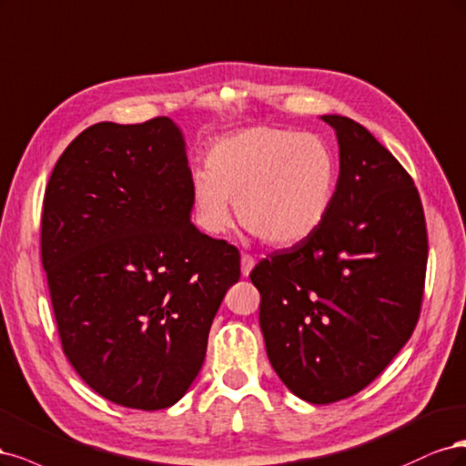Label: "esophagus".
<instances>
[{
    "mask_svg": "<svg viewBox=\"0 0 466 466\" xmlns=\"http://www.w3.org/2000/svg\"><path fill=\"white\" fill-rule=\"evenodd\" d=\"M239 263H242V275H244V277H249V273L253 271V267H255V259L251 258V255L244 253V255H242V261H239Z\"/></svg>",
    "mask_w": 466,
    "mask_h": 466,
    "instance_id": "34e87169",
    "label": "esophagus"
}]
</instances>
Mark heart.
I'll list each match as a JSON object with an SVG mask.
<instances>
[{"label":"heart","mask_w":466,"mask_h":466,"mask_svg":"<svg viewBox=\"0 0 466 466\" xmlns=\"http://www.w3.org/2000/svg\"><path fill=\"white\" fill-rule=\"evenodd\" d=\"M207 170L191 176L199 227L222 236L238 220L268 246L304 242L325 222L337 191V162L315 133L255 126L218 139Z\"/></svg>","instance_id":"heart-1"}]
</instances>
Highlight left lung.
<instances>
[{
    "mask_svg": "<svg viewBox=\"0 0 466 466\" xmlns=\"http://www.w3.org/2000/svg\"><path fill=\"white\" fill-rule=\"evenodd\" d=\"M339 143L337 191L319 230L251 271L268 362L290 391L329 404L362 391L410 339L428 236L399 160L354 119L321 116Z\"/></svg>",
    "mask_w": 466,
    "mask_h": 466,
    "instance_id": "1",
    "label": "left lung"
}]
</instances>
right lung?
I'll return each instance as SVG.
<instances>
[{
	"label": "right lung",
	"instance_id": "add662e5",
	"mask_svg": "<svg viewBox=\"0 0 466 466\" xmlns=\"http://www.w3.org/2000/svg\"><path fill=\"white\" fill-rule=\"evenodd\" d=\"M184 133L170 117L85 129L44 195L42 265L81 380L127 409L182 399L203 366L239 253L191 224Z\"/></svg>",
	"mask_w": 466,
	"mask_h": 466
}]
</instances>
